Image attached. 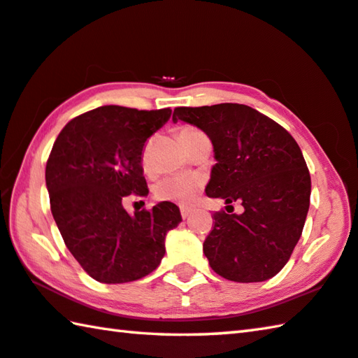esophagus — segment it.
Instances as JSON below:
<instances>
[{
    "instance_id": "34e87169",
    "label": "esophagus",
    "mask_w": 358,
    "mask_h": 358,
    "mask_svg": "<svg viewBox=\"0 0 358 358\" xmlns=\"http://www.w3.org/2000/svg\"><path fill=\"white\" fill-rule=\"evenodd\" d=\"M180 211H181V217H183V220H186V217L191 215V208H186V207H183V208H181Z\"/></svg>"
}]
</instances>
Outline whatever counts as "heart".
I'll list each match as a JSON object with an SVG mask.
<instances>
[{"instance_id":"1","label":"heart","mask_w":358,"mask_h":358,"mask_svg":"<svg viewBox=\"0 0 358 358\" xmlns=\"http://www.w3.org/2000/svg\"><path fill=\"white\" fill-rule=\"evenodd\" d=\"M202 134L194 126H180L178 128V137L183 142L185 147H187L194 137ZM148 143L143 150V164L147 166L148 162ZM203 186V180L197 175H171V177L161 178L155 185V197L159 201H169L178 205H189L199 192H201Z\"/></svg>"}]
</instances>
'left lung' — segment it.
<instances>
[{
  "label": "left lung",
  "instance_id": "8db88e82",
  "mask_svg": "<svg viewBox=\"0 0 358 358\" xmlns=\"http://www.w3.org/2000/svg\"><path fill=\"white\" fill-rule=\"evenodd\" d=\"M172 120L197 126L213 143L216 164L207 196L238 201L245 208L241 215H213L203 241L211 268L235 282L280 273L310 208L311 177L299 143L276 121L243 104L177 107Z\"/></svg>",
  "mask_w": 358,
  "mask_h": 358
}]
</instances>
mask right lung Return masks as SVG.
<instances>
[{
	"instance_id": "add662e5",
	"label": "right lung",
	"mask_w": 358,
	"mask_h": 358,
	"mask_svg": "<svg viewBox=\"0 0 358 358\" xmlns=\"http://www.w3.org/2000/svg\"><path fill=\"white\" fill-rule=\"evenodd\" d=\"M171 113L98 107L72 118L53 143L45 167L53 220L96 281L121 284L151 273L164 257L167 232L181 221L172 202L134 215L121 203L129 194H148L142 151Z\"/></svg>"
}]
</instances>
